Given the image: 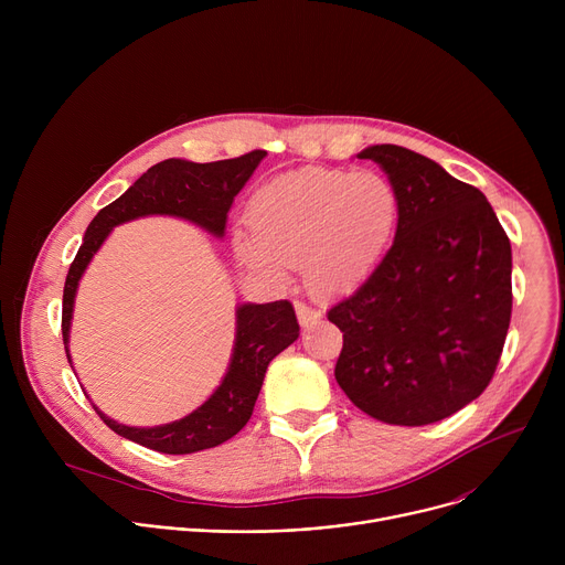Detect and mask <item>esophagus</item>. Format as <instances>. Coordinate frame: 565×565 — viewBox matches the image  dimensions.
Returning a JSON list of instances; mask_svg holds the SVG:
<instances>
[{"label": "esophagus", "mask_w": 565, "mask_h": 565, "mask_svg": "<svg viewBox=\"0 0 565 565\" xmlns=\"http://www.w3.org/2000/svg\"><path fill=\"white\" fill-rule=\"evenodd\" d=\"M295 312H297V319H299V324H301L303 329L310 327V324H315V321L321 317L315 308L306 306L303 301H295Z\"/></svg>", "instance_id": "obj_1"}]
</instances>
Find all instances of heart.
Instances as JSON below:
<instances>
[{
  "instance_id": "b5f03b06",
  "label": "heart",
  "mask_w": 565,
  "mask_h": 565,
  "mask_svg": "<svg viewBox=\"0 0 565 565\" xmlns=\"http://www.w3.org/2000/svg\"><path fill=\"white\" fill-rule=\"evenodd\" d=\"M399 221L402 196L386 174L308 166L273 177L253 194V236L238 232L234 248L275 279L301 268L310 295L333 299L373 277Z\"/></svg>"
}]
</instances>
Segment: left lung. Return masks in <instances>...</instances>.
<instances>
[{
  "label": "left lung",
  "mask_w": 565,
  "mask_h": 565,
  "mask_svg": "<svg viewBox=\"0 0 565 565\" xmlns=\"http://www.w3.org/2000/svg\"><path fill=\"white\" fill-rule=\"evenodd\" d=\"M402 196L382 266L329 310L344 333L335 380L386 425L438 423L490 384L512 315V248L480 190L399 145L358 153Z\"/></svg>",
  "instance_id": "left-lung-1"
}]
</instances>
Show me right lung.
Returning a JSON list of instances; mask_svg holds the SVG:
<instances>
[{"instance_id":"add662e5","label":"right lung","mask_w":565,"mask_h":565,"mask_svg":"<svg viewBox=\"0 0 565 565\" xmlns=\"http://www.w3.org/2000/svg\"><path fill=\"white\" fill-rule=\"evenodd\" d=\"M264 158V149L216 160V163L168 158L149 168L122 196L94 216L64 281L62 338L68 364H73L68 338L77 286L111 230L140 216L160 214L190 221L207 234L223 238L234 196L244 190ZM234 317L236 329L227 371L201 407L168 425L129 427L109 418L94 405L105 425L118 436L160 454H194L236 436L253 416L268 364L299 338V324L292 303L286 299L238 303Z\"/></svg>"}]
</instances>
